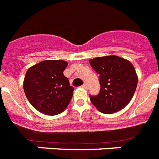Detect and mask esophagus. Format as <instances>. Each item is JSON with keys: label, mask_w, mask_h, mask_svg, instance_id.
<instances>
[{"label": "esophagus", "mask_w": 159, "mask_h": 159, "mask_svg": "<svg viewBox=\"0 0 159 159\" xmlns=\"http://www.w3.org/2000/svg\"><path fill=\"white\" fill-rule=\"evenodd\" d=\"M82 87H83L84 89H87V88H88V84L86 83H84L83 84V85H82Z\"/></svg>", "instance_id": "obj_1"}]
</instances>
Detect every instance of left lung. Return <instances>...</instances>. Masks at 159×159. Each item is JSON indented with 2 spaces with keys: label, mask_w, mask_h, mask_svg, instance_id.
I'll return each instance as SVG.
<instances>
[{
  "label": "left lung",
  "mask_w": 159,
  "mask_h": 159,
  "mask_svg": "<svg viewBox=\"0 0 159 159\" xmlns=\"http://www.w3.org/2000/svg\"><path fill=\"white\" fill-rule=\"evenodd\" d=\"M89 64L99 74L100 91L89 95L90 101L99 111L111 114L123 109L134 96L138 77L129 61L116 56L89 60Z\"/></svg>",
  "instance_id": "8db88e82"
}]
</instances>
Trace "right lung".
<instances>
[{
	"mask_svg": "<svg viewBox=\"0 0 159 159\" xmlns=\"http://www.w3.org/2000/svg\"><path fill=\"white\" fill-rule=\"evenodd\" d=\"M67 63L47 60L30 67L24 80V90L34 108L45 115L61 113L69 105L74 88L63 75Z\"/></svg>",
	"mask_w": 159,
	"mask_h": 159,
	"instance_id": "right-lung-1",
	"label": "right lung"
}]
</instances>
